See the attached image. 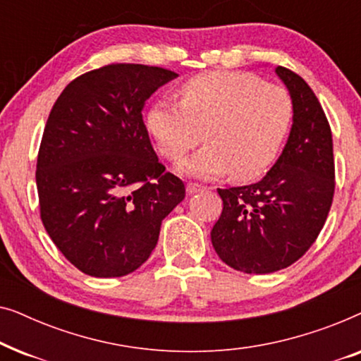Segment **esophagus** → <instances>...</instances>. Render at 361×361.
<instances>
[{"label":"esophagus","mask_w":361,"mask_h":361,"mask_svg":"<svg viewBox=\"0 0 361 361\" xmlns=\"http://www.w3.org/2000/svg\"><path fill=\"white\" fill-rule=\"evenodd\" d=\"M185 189H187V194L192 195V194H197V192H200L202 189H204V187L199 185V184H187Z\"/></svg>","instance_id":"1"}]
</instances>
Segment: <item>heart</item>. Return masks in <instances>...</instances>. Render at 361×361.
<instances>
[{"mask_svg":"<svg viewBox=\"0 0 361 361\" xmlns=\"http://www.w3.org/2000/svg\"><path fill=\"white\" fill-rule=\"evenodd\" d=\"M180 103L156 100L145 115L146 130L177 172L209 179L230 172L236 180L263 176L278 159L293 125V100L273 83L246 72H209L180 88Z\"/></svg>","mask_w":361,"mask_h":361,"instance_id":"1","label":"heart"}]
</instances>
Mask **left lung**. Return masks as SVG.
<instances>
[{
  "mask_svg": "<svg viewBox=\"0 0 361 361\" xmlns=\"http://www.w3.org/2000/svg\"><path fill=\"white\" fill-rule=\"evenodd\" d=\"M293 100V126L283 152L259 182L219 189L224 210L212 245L230 268L268 274L295 263L327 220L335 189L332 131L302 77L276 67Z\"/></svg>",
  "mask_w": 361,
  "mask_h": 361,
  "instance_id": "left-lung-1",
  "label": "left lung"
}]
</instances>
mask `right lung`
<instances>
[{
	"mask_svg": "<svg viewBox=\"0 0 361 361\" xmlns=\"http://www.w3.org/2000/svg\"><path fill=\"white\" fill-rule=\"evenodd\" d=\"M176 72L111 63L77 77L54 103L39 147L41 219L71 263L120 278L149 258L185 187L152 149L142 108Z\"/></svg>",
	"mask_w": 361,
	"mask_h": 361,
	"instance_id": "obj_1",
	"label": "right lung"
}]
</instances>
